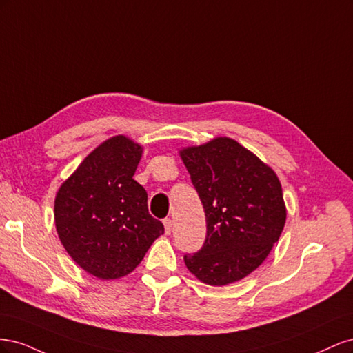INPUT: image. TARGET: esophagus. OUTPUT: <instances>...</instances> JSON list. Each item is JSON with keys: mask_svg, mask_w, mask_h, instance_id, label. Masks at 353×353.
I'll return each instance as SVG.
<instances>
[{"mask_svg": "<svg viewBox=\"0 0 353 353\" xmlns=\"http://www.w3.org/2000/svg\"><path fill=\"white\" fill-rule=\"evenodd\" d=\"M163 225H165V232H166V234H170V232H172V225H174V223H172V219H170V218L163 219Z\"/></svg>", "mask_w": 353, "mask_h": 353, "instance_id": "obj_1", "label": "esophagus"}]
</instances>
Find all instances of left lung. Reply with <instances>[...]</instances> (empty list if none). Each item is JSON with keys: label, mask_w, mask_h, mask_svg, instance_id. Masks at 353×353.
Here are the masks:
<instances>
[{"label": "left lung", "mask_w": 353, "mask_h": 353, "mask_svg": "<svg viewBox=\"0 0 353 353\" xmlns=\"http://www.w3.org/2000/svg\"><path fill=\"white\" fill-rule=\"evenodd\" d=\"M206 215V240L185 254L188 271L209 285L252 274L279 241L285 203L279 176L248 148L216 137L179 150Z\"/></svg>", "instance_id": "obj_1"}]
</instances>
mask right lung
I'll return each mask as SVG.
<instances>
[{
  "label": "right lung",
  "mask_w": 353,
  "mask_h": 353,
  "mask_svg": "<svg viewBox=\"0 0 353 353\" xmlns=\"http://www.w3.org/2000/svg\"><path fill=\"white\" fill-rule=\"evenodd\" d=\"M143 147L125 135L101 143L63 183L54 200L59 239L83 271L100 280L131 274L165 232L132 178Z\"/></svg>",
  "instance_id": "obj_1"
}]
</instances>
